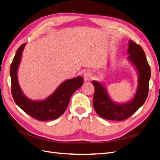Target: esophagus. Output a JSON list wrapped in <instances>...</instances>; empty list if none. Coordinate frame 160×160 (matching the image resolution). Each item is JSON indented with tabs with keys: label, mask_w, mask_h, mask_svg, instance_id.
<instances>
[{
	"label": "esophagus",
	"mask_w": 160,
	"mask_h": 160,
	"mask_svg": "<svg viewBox=\"0 0 160 160\" xmlns=\"http://www.w3.org/2000/svg\"><path fill=\"white\" fill-rule=\"evenodd\" d=\"M93 78V74L90 71H86V72L84 74V79L86 82L87 81H91Z\"/></svg>",
	"instance_id": "obj_1"
}]
</instances>
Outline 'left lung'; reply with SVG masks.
Wrapping results in <instances>:
<instances>
[{
	"label": "left lung",
	"instance_id": "1",
	"mask_svg": "<svg viewBox=\"0 0 160 160\" xmlns=\"http://www.w3.org/2000/svg\"><path fill=\"white\" fill-rule=\"evenodd\" d=\"M127 54L128 60L137 69L138 76L137 92L131 101L123 103H116L109 98L104 85L97 81L92 82L95 88L93 108L98 115L105 119L123 121L128 119L144 103L148 95L151 70L143 49L129 40Z\"/></svg>",
	"mask_w": 160,
	"mask_h": 160
}]
</instances>
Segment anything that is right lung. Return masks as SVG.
<instances>
[{"label":"right lung","mask_w":160,"mask_h":160,"mask_svg":"<svg viewBox=\"0 0 160 160\" xmlns=\"http://www.w3.org/2000/svg\"><path fill=\"white\" fill-rule=\"evenodd\" d=\"M26 45L23 43L18 49L10 66L12 95L16 105L34 119L41 121L56 119L66 111L72 93L83 85V78L78 76L64 81L51 95L43 100L29 99L21 90L17 75Z\"/></svg>","instance_id":"obj_1"}]
</instances>
